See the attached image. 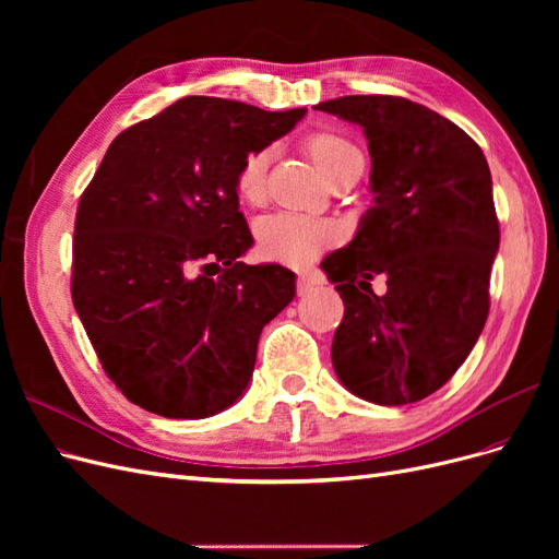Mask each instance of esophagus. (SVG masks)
<instances>
[{
    "mask_svg": "<svg viewBox=\"0 0 559 559\" xmlns=\"http://www.w3.org/2000/svg\"><path fill=\"white\" fill-rule=\"evenodd\" d=\"M314 284H317V280H314V277H310V275H300V277H298V282H296V289H298V294H300V296H306V294H310V292L314 289Z\"/></svg>",
    "mask_w": 559,
    "mask_h": 559,
    "instance_id": "34e87169",
    "label": "esophagus"
}]
</instances>
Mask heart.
<instances>
[{
	"label": "heart",
	"mask_w": 559,
	"mask_h": 559,
	"mask_svg": "<svg viewBox=\"0 0 559 559\" xmlns=\"http://www.w3.org/2000/svg\"><path fill=\"white\" fill-rule=\"evenodd\" d=\"M308 151L317 167L326 177L341 170L347 163H364L361 151L349 140L333 132H317L308 140ZM270 151L257 148L242 160L235 189L247 202H261L265 193ZM337 238L331 222L296 212H275L263 216L257 224V240L261 257L284 265H308Z\"/></svg>",
	"instance_id": "1"
}]
</instances>
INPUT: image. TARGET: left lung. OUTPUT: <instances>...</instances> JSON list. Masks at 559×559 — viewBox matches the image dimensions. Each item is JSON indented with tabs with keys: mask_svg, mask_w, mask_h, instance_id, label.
Instances as JSON below:
<instances>
[{
	"mask_svg": "<svg viewBox=\"0 0 559 559\" xmlns=\"http://www.w3.org/2000/svg\"><path fill=\"white\" fill-rule=\"evenodd\" d=\"M314 109L364 128L373 191L354 240L321 261L345 302L335 376L370 403L421 401L456 373L487 321L492 175L460 126L405 97L347 95ZM373 276L388 282L380 297Z\"/></svg>",
	"mask_w": 559,
	"mask_h": 559,
	"instance_id": "8db88e82",
	"label": "left lung"
}]
</instances>
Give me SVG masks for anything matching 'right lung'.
<instances>
[{"instance_id": "add662e5", "label": "right lung", "mask_w": 559, "mask_h": 559, "mask_svg": "<svg viewBox=\"0 0 559 559\" xmlns=\"http://www.w3.org/2000/svg\"><path fill=\"white\" fill-rule=\"evenodd\" d=\"M306 111L181 97L118 134L83 191L72 300L99 364L140 408L202 419L245 394L296 275L240 261L253 238L235 177Z\"/></svg>"}]
</instances>
